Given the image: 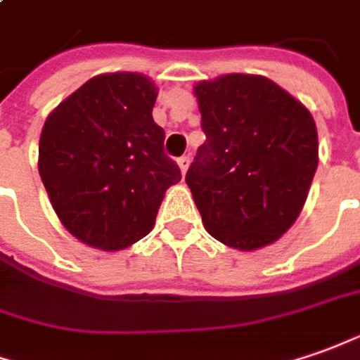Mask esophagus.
<instances>
[{"instance_id":"esophagus-1","label":"esophagus","mask_w":360,"mask_h":360,"mask_svg":"<svg viewBox=\"0 0 360 360\" xmlns=\"http://www.w3.org/2000/svg\"><path fill=\"white\" fill-rule=\"evenodd\" d=\"M189 163H191L189 155H181L179 160H177V165H179V169L183 175H185V173H187V169H189Z\"/></svg>"}]
</instances>
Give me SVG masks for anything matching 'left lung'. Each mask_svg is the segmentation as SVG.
<instances>
[{
  "instance_id": "left-lung-1",
  "label": "left lung",
  "mask_w": 360,
  "mask_h": 360,
  "mask_svg": "<svg viewBox=\"0 0 360 360\" xmlns=\"http://www.w3.org/2000/svg\"><path fill=\"white\" fill-rule=\"evenodd\" d=\"M205 143L187 171L207 232L256 250L300 217L314 181L317 128L300 100L258 75H224L195 86Z\"/></svg>"
}]
</instances>
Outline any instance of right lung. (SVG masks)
I'll return each instance as SVG.
<instances>
[{"label":"right lung","mask_w":360,"mask_h":360,"mask_svg":"<svg viewBox=\"0 0 360 360\" xmlns=\"http://www.w3.org/2000/svg\"><path fill=\"white\" fill-rule=\"evenodd\" d=\"M155 98L139 72L98 75L46 118L39 175L65 229L88 246L114 252L143 238L181 181L151 116Z\"/></svg>","instance_id":"right-lung-1"}]
</instances>
